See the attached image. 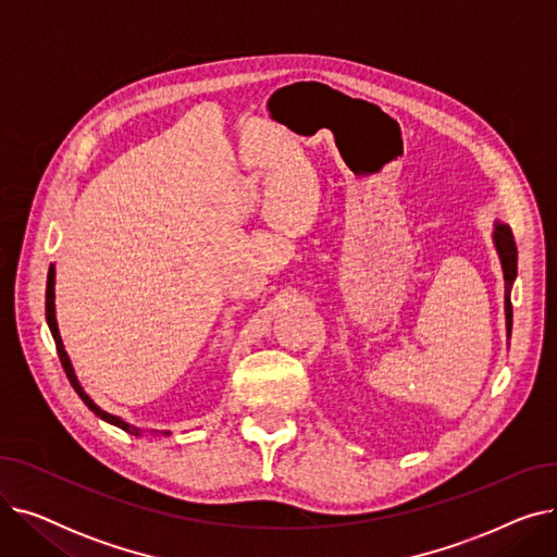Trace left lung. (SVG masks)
<instances>
[{"instance_id": "1", "label": "left lung", "mask_w": 557, "mask_h": 557, "mask_svg": "<svg viewBox=\"0 0 557 557\" xmlns=\"http://www.w3.org/2000/svg\"><path fill=\"white\" fill-rule=\"evenodd\" d=\"M494 244L502 257L504 277H506V320H508V336L512 332V305H510V286L517 277V246H515V234L508 225H496L494 232Z\"/></svg>"}]
</instances>
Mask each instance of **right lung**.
I'll return each mask as SVG.
<instances>
[{
	"mask_svg": "<svg viewBox=\"0 0 557 557\" xmlns=\"http://www.w3.org/2000/svg\"><path fill=\"white\" fill-rule=\"evenodd\" d=\"M45 313H47V325H49V330H51V336H53V341H55V352H58V359H61V363H63V370H65V374H67V379H70V384H72V388L78 393V397L85 401V406L90 408V411L95 413V416H99L101 420H106V422H110V424H114V426H120V429H124V431H128V433H135V435H139V431L135 429V426H131V424H126L124 420H120V418H114V416H110V413H106V411H101V408L85 395V391L81 388V384H78V379H76V374H74V370H72V363H70V357H67V352H65V347H63V341H61V334H58V325H55V313H53V267H49V275H47V300H45Z\"/></svg>",
	"mask_w": 557,
	"mask_h": 557,
	"instance_id": "obj_1",
	"label": "right lung"
}]
</instances>
